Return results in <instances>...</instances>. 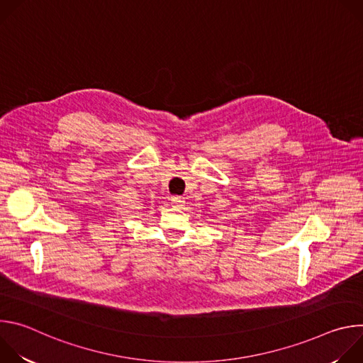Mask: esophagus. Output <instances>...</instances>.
Listing matches in <instances>:
<instances>
[{
	"label": "esophagus",
	"instance_id": "1",
	"mask_svg": "<svg viewBox=\"0 0 363 363\" xmlns=\"http://www.w3.org/2000/svg\"><path fill=\"white\" fill-rule=\"evenodd\" d=\"M171 201H172L171 203H172L174 206H177V208H179V206H182V203H184V198L177 196V195H175V196H172V199H171Z\"/></svg>",
	"mask_w": 363,
	"mask_h": 363
}]
</instances>
